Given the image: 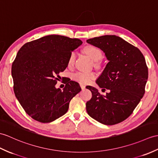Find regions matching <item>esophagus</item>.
Masks as SVG:
<instances>
[{
  "label": "esophagus",
  "instance_id": "esophagus-1",
  "mask_svg": "<svg viewBox=\"0 0 158 158\" xmlns=\"http://www.w3.org/2000/svg\"><path fill=\"white\" fill-rule=\"evenodd\" d=\"M80 87H81V88L82 89H84L85 88V85H83V84H80Z\"/></svg>",
  "mask_w": 158,
  "mask_h": 158
}]
</instances>
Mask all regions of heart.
I'll use <instances>...</instances> for the list:
<instances>
[{
    "instance_id": "obj_1",
    "label": "heart",
    "mask_w": 158,
    "mask_h": 158,
    "mask_svg": "<svg viewBox=\"0 0 158 158\" xmlns=\"http://www.w3.org/2000/svg\"><path fill=\"white\" fill-rule=\"evenodd\" d=\"M83 52H85L88 56H89L91 60L94 62H98L102 58V53L101 50L94 46H87L84 48ZM75 60V53L73 52H71L70 56L68 60V65L72 66L74 64ZM95 77L96 75L92 72H83V71H78L72 75V78L73 80L76 81L80 83L83 84H87L90 83Z\"/></svg>"
}]
</instances>
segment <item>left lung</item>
I'll list each match as a JSON object with an SVG mask.
<instances>
[{
    "label": "left lung",
    "instance_id": "8db88e82",
    "mask_svg": "<svg viewBox=\"0 0 158 158\" xmlns=\"http://www.w3.org/2000/svg\"><path fill=\"white\" fill-rule=\"evenodd\" d=\"M87 42L102 50L108 60L96 80L103 96L96 87H86L92 98L86 103L87 114L99 123L113 125L127 119L145 94L148 69L143 55L118 36L102 35L87 40Z\"/></svg>",
    "mask_w": 158,
    "mask_h": 158
}]
</instances>
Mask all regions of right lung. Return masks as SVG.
I'll use <instances>...</instances> for the list:
<instances>
[{
  "label": "right lung",
  "mask_w": 158,
  "mask_h": 158,
  "mask_svg": "<svg viewBox=\"0 0 158 158\" xmlns=\"http://www.w3.org/2000/svg\"><path fill=\"white\" fill-rule=\"evenodd\" d=\"M82 43L77 38L49 35L25 44L18 51L11 68L13 89L33 119L51 123L68 111L71 100L81 90L79 84L69 81L62 90L55 85L71 53Z\"/></svg>",
  "instance_id": "obj_1"
}]
</instances>
